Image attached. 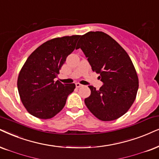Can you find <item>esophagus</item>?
Masks as SVG:
<instances>
[{"instance_id":"obj_1","label":"esophagus","mask_w":159,"mask_h":159,"mask_svg":"<svg viewBox=\"0 0 159 159\" xmlns=\"http://www.w3.org/2000/svg\"><path fill=\"white\" fill-rule=\"evenodd\" d=\"M82 86H83V85H82V84H79V83H76V84H75V86H76V87H77V88L81 87Z\"/></svg>"}]
</instances>
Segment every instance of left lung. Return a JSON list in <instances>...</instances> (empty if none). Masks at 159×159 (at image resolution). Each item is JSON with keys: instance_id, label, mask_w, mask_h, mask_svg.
Returning <instances> with one entry per match:
<instances>
[{"instance_id": "left-lung-1", "label": "left lung", "mask_w": 159, "mask_h": 159, "mask_svg": "<svg viewBox=\"0 0 159 159\" xmlns=\"http://www.w3.org/2000/svg\"><path fill=\"white\" fill-rule=\"evenodd\" d=\"M77 48L87 58L92 70L100 74L103 85L99 90L89 86L91 94L84 100L98 119L112 121L124 115L136 99L139 79L126 51L113 38L102 31L81 36Z\"/></svg>"}]
</instances>
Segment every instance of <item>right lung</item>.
I'll return each mask as SVG.
<instances>
[{
	"label": "right lung",
	"mask_w": 159,
	"mask_h": 159,
	"mask_svg": "<svg viewBox=\"0 0 159 159\" xmlns=\"http://www.w3.org/2000/svg\"><path fill=\"white\" fill-rule=\"evenodd\" d=\"M80 35L54 38L29 56L17 78L20 100L28 112L39 119H51L64 108L75 84L55 81L66 59L75 49Z\"/></svg>",
	"instance_id": "1"
}]
</instances>
